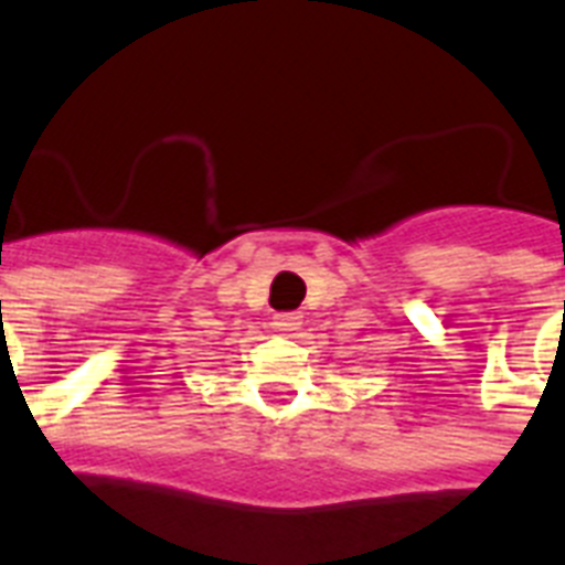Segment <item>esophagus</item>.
<instances>
[{
	"mask_svg": "<svg viewBox=\"0 0 565 565\" xmlns=\"http://www.w3.org/2000/svg\"><path fill=\"white\" fill-rule=\"evenodd\" d=\"M300 323H303V315H300V311H279V315H274V329H277V332H286V335H291L295 329H300Z\"/></svg>",
	"mask_w": 565,
	"mask_h": 565,
	"instance_id": "34e87169",
	"label": "esophagus"
}]
</instances>
